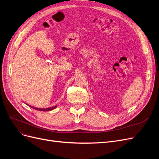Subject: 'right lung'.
Returning <instances> with one entry per match:
<instances>
[{
	"instance_id": "add662e5",
	"label": "right lung",
	"mask_w": 159,
	"mask_h": 159,
	"mask_svg": "<svg viewBox=\"0 0 159 159\" xmlns=\"http://www.w3.org/2000/svg\"><path fill=\"white\" fill-rule=\"evenodd\" d=\"M28 105L29 107L33 108V109L38 110V111H51V110H53L54 109H55L56 107H57V106H54V107H48V108H46V109H45V108L43 109V108H37V107H32V106H30V105Z\"/></svg>"
}]
</instances>
